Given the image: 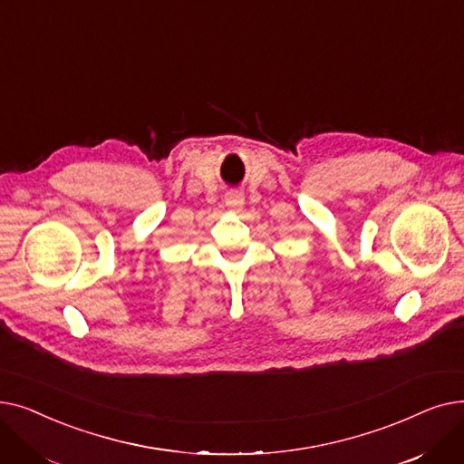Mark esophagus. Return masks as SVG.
I'll return each instance as SVG.
<instances>
[{"label": "esophagus", "instance_id": "34e87169", "mask_svg": "<svg viewBox=\"0 0 464 464\" xmlns=\"http://www.w3.org/2000/svg\"><path fill=\"white\" fill-rule=\"evenodd\" d=\"M242 205H245V199H242L240 191H229L226 195V207L231 210H240Z\"/></svg>", "mask_w": 464, "mask_h": 464}]
</instances>
